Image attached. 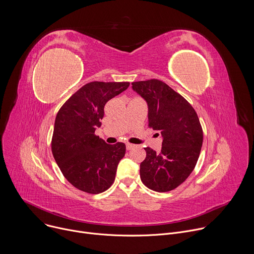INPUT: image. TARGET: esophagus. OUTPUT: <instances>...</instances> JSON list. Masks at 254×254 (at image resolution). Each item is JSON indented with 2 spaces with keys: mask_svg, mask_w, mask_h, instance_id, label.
Returning a JSON list of instances; mask_svg holds the SVG:
<instances>
[{
  "mask_svg": "<svg viewBox=\"0 0 254 254\" xmlns=\"http://www.w3.org/2000/svg\"><path fill=\"white\" fill-rule=\"evenodd\" d=\"M134 148V144L132 143H127V150L129 151V150H132Z\"/></svg>",
  "mask_w": 254,
  "mask_h": 254,
  "instance_id": "34e87169",
  "label": "esophagus"
}]
</instances>
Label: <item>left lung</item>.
Returning a JSON list of instances; mask_svg holds the SVG:
<instances>
[{"instance_id":"8db88e82","label":"left lung","mask_w":254,"mask_h":254,"mask_svg":"<svg viewBox=\"0 0 254 254\" xmlns=\"http://www.w3.org/2000/svg\"><path fill=\"white\" fill-rule=\"evenodd\" d=\"M132 89L147 100L149 127L160 130L162 150L147 147L139 175L144 186L156 192L176 189L193 172L203 143V129L193 106L165 82L135 81Z\"/></svg>"}]
</instances>
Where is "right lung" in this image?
Returning a JSON list of instances; mask_svg holds the SVG:
<instances>
[{
	"mask_svg": "<svg viewBox=\"0 0 254 254\" xmlns=\"http://www.w3.org/2000/svg\"><path fill=\"white\" fill-rule=\"evenodd\" d=\"M129 86V82L86 83L72 94L55 119L51 140L53 157L68 182L80 191L99 194L116 179L126 144H108L95 134L104 105Z\"/></svg>",
	"mask_w": 254,
	"mask_h": 254,
	"instance_id": "add662e5",
	"label": "right lung"
}]
</instances>
